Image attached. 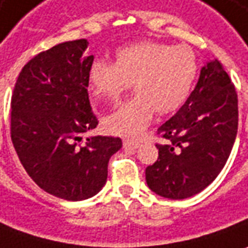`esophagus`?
I'll use <instances>...</instances> for the list:
<instances>
[{
    "mask_svg": "<svg viewBox=\"0 0 248 248\" xmlns=\"http://www.w3.org/2000/svg\"><path fill=\"white\" fill-rule=\"evenodd\" d=\"M124 149H129V150H134V149L140 148V142L124 141Z\"/></svg>",
    "mask_w": 248,
    "mask_h": 248,
    "instance_id": "esophagus-1",
    "label": "esophagus"
}]
</instances>
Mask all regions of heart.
<instances>
[{"instance_id": "1", "label": "heart", "mask_w": 248, "mask_h": 248, "mask_svg": "<svg viewBox=\"0 0 248 248\" xmlns=\"http://www.w3.org/2000/svg\"><path fill=\"white\" fill-rule=\"evenodd\" d=\"M199 64L189 46L143 41L118 48L115 63L96 59L88 67V84L99 99H118L133 83L137 94L103 119L107 131L136 138L160 115L178 110L196 82Z\"/></svg>"}]
</instances>
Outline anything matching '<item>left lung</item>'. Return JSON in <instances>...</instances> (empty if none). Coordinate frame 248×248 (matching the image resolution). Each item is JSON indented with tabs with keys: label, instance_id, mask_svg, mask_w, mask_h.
Listing matches in <instances>:
<instances>
[{
	"label": "left lung",
	"instance_id": "8db88e82",
	"mask_svg": "<svg viewBox=\"0 0 248 248\" xmlns=\"http://www.w3.org/2000/svg\"><path fill=\"white\" fill-rule=\"evenodd\" d=\"M238 133V95L219 60L200 71L195 90L157 134L158 158L146 168L154 193L183 200L207 188L226 165Z\"/></svg>",
	"mask_w": 248,
	"mask_h": 248
}]
</instances>
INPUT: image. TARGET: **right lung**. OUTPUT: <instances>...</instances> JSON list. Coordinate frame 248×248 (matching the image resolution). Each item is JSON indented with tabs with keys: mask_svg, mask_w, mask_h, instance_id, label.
Masks as SVG:
<instances>
[{
	"mask_svg": "<svg viewBox=\"0 0 248 248\" xmlns=\"http://www.w3.org/2000/svg\"><path fill=\"white\" fill-rule=\"evenodd\" d=\"M84 39L65 41L29 60L12 95L10 136L22 166L53 196L79 202L95 196L121 138L83 134L98 124L88 99Z\"/></svg>",
	"mask_w": 248,
	"mask_h": 248,
	"instance_id": "obj_1",
	"label": "right lung"
}]
</instances>
